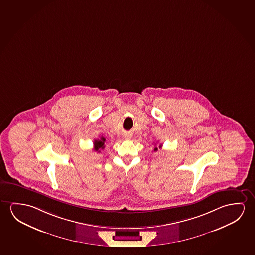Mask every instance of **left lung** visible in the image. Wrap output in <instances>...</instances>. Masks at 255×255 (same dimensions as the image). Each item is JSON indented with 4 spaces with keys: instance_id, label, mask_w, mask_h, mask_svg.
I'll use <instances>...</instances> for the list:
<instances>
[{
    "instance_id": "obj_1",
    "label": "left lung",
    "mask_w": 255,
    "mask_h": 255,
    "mask_svg": "<svg viewBox=\"0 0 255 255\" xmlns=\"http://www.w3.org/2000/svg\"><path fill=\"white\" fill-rule=\"evenodd\" d=\"M161 145H159V148H161ZM153 151H154V152H156V151H158V148H157L156 146H155V147H154V149H153Z\"/></svg>"
}]
</instances>
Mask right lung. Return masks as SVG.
<instances>
[{"instance_id": "add662e5", "label": "right lung", "mask_w": 255, "mask_h": 255, "mask_svg": "<svg viewBox=\"0 0 255 255\" xmlns=\"http://www.w3.org/2000/svg\"><path fill=\"white\" fill-rule=\"evenodd\" d=\"M105 141H106V138L105 137H102L100 139H96V140H94V151L95 152H101V150L102 149H104L105 147Z\"/></svg>"}]
</instances>
